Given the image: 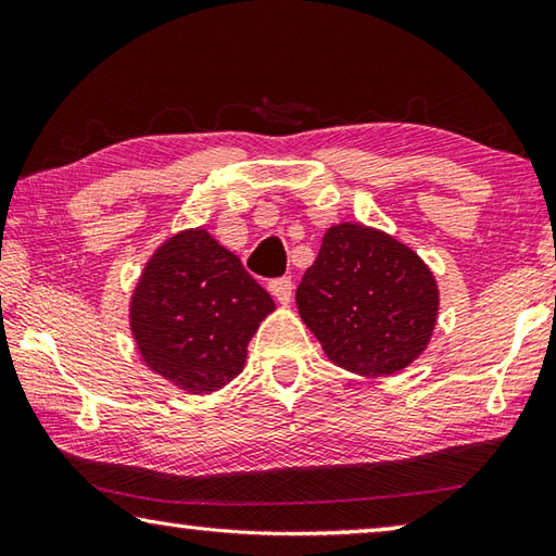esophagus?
<instances>
[{
	"label": "esophagus",
	"mask_w": 556,
	"mask_h": 556,
	"mask_svg": "<svg viewBox=\"0 0 556 556\" xmlns=\"http://www.w3.org/2000/svg\"><path fill=\"white\" fill-rule=\"evenodd\" d=\"M291 289H294V281H291V277H279V279L269 281V291L277 296L279 304H289Z\"/></svg>",
	"instance_id": "obj_1"
}]
</instances>
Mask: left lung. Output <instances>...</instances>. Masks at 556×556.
I'll use <instances>...</instances> for the list:
<instances>
[{
  "label": "left lung",
  "instance_id": "left-lung-1",
  "mask_svg": "<svg viewBox=\"0 0 556 556\" xmlns=\"http://www.w3.org/2000/svg\"><path fill=\"white\" fill-rule=\"evenodd\" d=\"M296 306L331 363L382 378L425 351L437 326L439 289L429 267L380 230L341 223L328 228Z\"/></svg>",
  "mask_w": 556,
  "mask_h": 556
}]
</instances>
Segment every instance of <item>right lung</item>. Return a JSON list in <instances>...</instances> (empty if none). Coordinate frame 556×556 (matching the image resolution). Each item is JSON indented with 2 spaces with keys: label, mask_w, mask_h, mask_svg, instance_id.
<instances>
[{
  "label": "right lung",
  "mask_w": 556,
  "mask_h": 556,
  "mask_svg": "<svg viewBox=\"0 0 556 556\" xmlns=\"http://www.w3.org/2000/svg\"><path fill=\"white\" fill-rule=\"evenodd\" d=\"M275 301L205 230L174 235L147 262L129 306L144 363L191 394L238 378Z\"/></svg>",
  "instance_id": "add662e5"
}]
</instances>
